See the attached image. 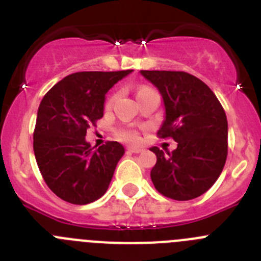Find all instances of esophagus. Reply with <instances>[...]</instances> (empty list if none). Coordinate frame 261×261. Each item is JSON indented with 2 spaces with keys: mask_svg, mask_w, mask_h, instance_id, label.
<instances>
[{
  "mask_svg": "<svg viewBox=\"0 0 261 261\" xmlns=\"http://www.w3.org/2000/svg\"><path fill=\"white\" fill-rule=\"evenodd\" d=\"M143 150L144 149H142V148H136V147H128L127 148L128 153H142Z\"/></svg>",
  "mask_w": 261,
  "mask_h": 261,
  "instance_id": "obj_1",
  "label": "esophagus"
}]
</instances>
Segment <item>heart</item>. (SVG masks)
<instances>
[{"instance_id":"obj_1","label":"heart","mask_w":261,"mask_h":261,"mask_svg":"<svg viewBox=\"0 0 261 261\" xmlns=\"http://www.w3.org/2000/svg\"><path fill=\"white\" fill-rule=\"evenodd\" d=\"M143 90H147V87H143V89L139 90L138 92L143 91ZM114 100V96H111L109 97V100H108V106L109 104L112 103V101ZM119 138L123 139V140H126V142H138L139 140V136L138 134L135 133V131H131V130H125V131H121L119 133Z\"/></svg>"}]
</instances>
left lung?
<instances>
[{
	"label": "left lung",
	"instance_id": "obj_1",
	"mask_svg": "<svg viewBox=\"0 0 261 261\" xmlns=\"http://www.w3.org/2000/svg\"><path fill=\"white\" fill-rule=\"evenodd\" d=\"M160 91L165 121L160 138H172V152L152 147L157 162L150 179L161 194L188 201L207 192L220 176L228 154V121L210 87L186 72L140 70Z\"/></svg>",
	"mask_w": 261,
	"mask_h": 261
}]
</instances>
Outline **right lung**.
Instances as JSON below:
<instances>
[{"instance_id":"add662e5","label":"right lung","mask_w":261,"mask_h":261,"mask_svg":"<svg viewBox=\"0 0 261 261\" xmlns=\"http://www.w3.org/2000/svg\"><path fill=\"white\" fill-rule=\"evenodd\" d=\"M131 72L73 73L43 96L33 150L43 180L59 198L86 204L108 189L125 148L118 142H108L94 149L85 136L103 117L107 92Z\"/></svg>"}]
</instances>
